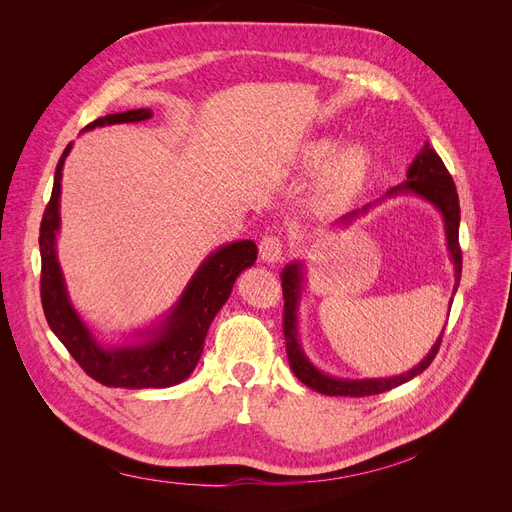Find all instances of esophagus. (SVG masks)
Wrapping results in <instances>:
<instances>
[{
	"mask_svg": "<svg viewBox=\"0 0 512 512\" xmlns=\"http://www.w3.org/2000/svg\"><path fill=\"white\" fill-rule=\"evenodd\" d=\"M282 253H284V245L280 236L276 234H267L261 238L259 242V255L263 261L267 263H278L282 259Z\"/></svg>",
	"mask_w": 512,
	"mask_h": 512,
	"instance_id": "1",
	"label": "esophagus"
}]
</instances>
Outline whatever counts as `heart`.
<instances>
[{
  "label": "heart",
  "mask_w": 512,
  "mask_h": 512,
  "mask_svg": "<svg viewBox=\"0 0 512 512\" xmlns=\"http://www.w3.org/2000/svg\"><path fill=\"white\" fill-rule=\"evenodd\" d=\"M338 141L332 137H321L307 143L301 151L299 166L303 172H321L313 203L317 207H334L351 199L363 186L369 174V153L361 145H348L338 154Z\"/></svg>",
  "instance_id": "1"
}]
</instances>
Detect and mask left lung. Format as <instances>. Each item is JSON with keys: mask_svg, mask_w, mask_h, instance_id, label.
Returning <instances> with one entry per match:
<instances>
[{"mask_svg": "<svg viewBox=\"0 0 512 512\" xmlns=\"http://www.w3.org/2000/svg\"><path fill=\"white\" fill-rule=\"evenodd\" d=\"M398 193H413L423 197L425 201L432 203L444 218V228H446V242H448V251L450 259L454 263V292L459 288L461 282V270H463V253L459 245V222H461V207H459V195H456V186L446 170L444 161L440 155L429 147V143L423 145V149L415 155L413 164L409 166L407 180L390 188L386 193L398 195ZM369 205H365L361 211H353L344 215L340 220L342 224L351 222L357 218V213L367 211ZM301 286H303V267L301 263H290L284 267L282 272V292H284V338H286V355L290 369L294 371L297 378L309 386L311 390L319 394H328V396H371V394H382L386 390H392L400 384H405L413 380L415 375L423 373L429 363L434 361V357L440 351V338L432 346V351L427 353V357L413 367L407 373L394 375V378H380V380H342V378H332V375H326L324 371H319L311 361L305 357L299 344V321H297V309H299V299H301Z\"/></svg>", "mask_w": 512, "mask_h": 512, "instance_id": "left-lung-1", "label": "left lung"}]
</instances>
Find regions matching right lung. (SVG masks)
<instances>
[{"label": "right lung", "instance_id": "1", "mask_svg": "<svg viewBox=\"0 0 512 512\" xmlns=\"http://www.w3.org/2000/svg\"><path fill=\"white\" fill-rule=\"evenodd\" d=\"M151 110H128L97 118L85 130L105 124L149 120ZM72 149H64L56 176H53L51 199L41 220V303L51 332L68 348L74 361L87 375L103 386L112 388H168L176 386L197 367L203 342L211 321L228 301L236 276L257 259L253 240H238L213 251L184 288L182 297L161 321V326L145 332V340L105 348L74 311L64 276L56 255V234L60 228V193L62 168Z\"/></svg>", "mask_w": 512, "mask_h": 512}]
</instances>
